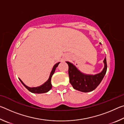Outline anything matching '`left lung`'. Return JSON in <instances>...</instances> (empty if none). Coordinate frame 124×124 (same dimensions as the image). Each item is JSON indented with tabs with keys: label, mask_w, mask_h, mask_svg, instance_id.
Returning <instances> with one entry per match:
<instances>
[{
	"label": "left lung",
	"mask_w": 124,
	"mask_h": 124,
	"mask_svg": "<svg viewBox=\"0 0 124 124\" xmlns=\"http://www.w3.org/2000/svg\"><path fill=\"white\" fill-rule=\"evenodd\" d=\"M103 62L104 66L101 72L96 75H89L81 73L74 65L69 62H66L69 67L70 81L73 87L84 92H91L95 90L102 81L107 72V65L106 57Z\"/></svg>",
	"instance_id": "left-lung-1"
}]
</instances>
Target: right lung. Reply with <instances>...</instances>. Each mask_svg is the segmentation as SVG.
Listing matches in <instances>:
<instances>
[{
    "instance_id": "add662e5",
    "label": "right lung",
    "mask_w": 124,
    "mask_h": 124,
    "mask_svg": "<svg viewBox=\"0 0 124 124\" xmlns=\"http://www.w3.org/2000/svg\"><path fill=\"white\" fill-rule=\"evenodd\" d=\"M60 63V62H58L57 63H56L54 65L53 67V68H52L51 72V73H50L49 79H48L46 81L45 83H44L43 85L39 86L34 87H29L25 85L20 79V80L21 82L22 83V84L24 86L26 87L27 90H29V91L32 92V93H46V92H48L49 90H51V89L52 88V85H51V78H52V75L54 74V71H55V70H56V68H57Z\"/></svg>"
}]
</instances>
